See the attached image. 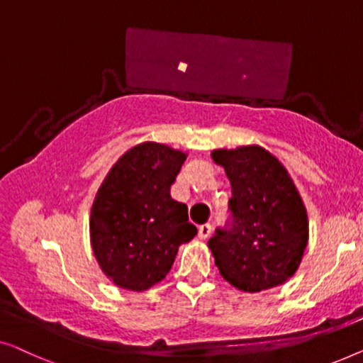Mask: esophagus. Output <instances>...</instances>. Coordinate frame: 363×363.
<instances>
[{
  "instance_id": "obj_1",
  "label": "esophagus",
  "mask_w": 363,
  "mask_h": 363,
  "mask_svg": "<svg viewBox=\"0 0 363 363\" xmlns=\"http://www.w3.org/2000/svg\"><path fill=\"white\" fill-rule=\"evenodd\" d=\"M212 233V225L211 223H203V225L199 227V238H207L208 235Z\"/></svg>"
}]
</instances>
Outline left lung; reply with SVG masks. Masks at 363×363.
<instances>
[{"label":"left lung","instance_id":"1","mask_svg":"<svg viewBox=\"0 0 363 363\" xmlns=\"http://www.w3.org/2000/svg\"><path fill=\"white\" fill-rule=\"evenodd\" d=\"M232 186L230 222L208 240L218 272L258 293L289 279L308 245V213L288 171L259 146L212 151Z\"/></svg>","mask_w":363,"mask_h":363}]
</instances>
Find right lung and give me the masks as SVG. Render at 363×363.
Here are the masks:
<instances>
[{
  "mask_svg": "<svg viewBox=\"0 0 363 363\" xmlns=\"http://www.w3.org/2000/svg\"><path fill=\"white\" fill-rule=\"evenodd\" d=\"M187 155L141 143L116 161L91 206L90 240L101 272L120 288L145 291L166 278L177 250L197 235L187 206L171 197Z\"/></svg>",
  "mask_w": 363,
  "mask_h": 363,
  "instance_id": "obj_1",
  "label": "right lung"
}]
</instances>
